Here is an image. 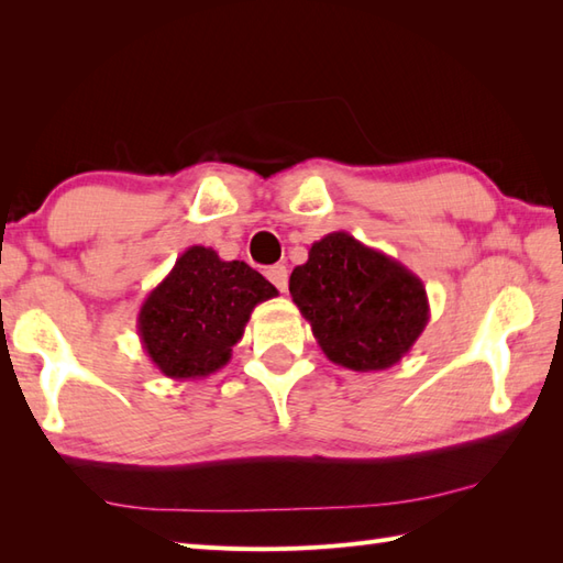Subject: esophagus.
<instances>
[{
    "instance_id": "1",
    "label": "esophagus",
    "mask_w": 563,
    "mask_h": 563,
    "mask_svg": "<svg viewBox=\"0 0 563 563\" xmlns=\"http://www.w3.org/2000/svg\"><path fill=\"white\" fill-rule=\"evenodd\" d=\"M267 279L277 286V289L284 294L286 289H289V269H286L284 265H272L265 269Z\"/></svg>"
}]
</instances>
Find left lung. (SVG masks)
Wrapping results in <instances>:
<instances>
[{
    "label": "left lung",
    "mask_w": 563,
    "mask_h": 563,
    "mask_svg": "<svg viewBox=\"0 0 563 563\" xmlns=\"http://www.w3.org/2000/svg\"><path fill=\"white\" fill-rule=\"evenodd\" d=\"M289 291L324 356L361 373L395 366L431 316L417 274L346 231L310 245Z\"/></svg>",
    "instance_id": "left-lung-1"
}]
</instances>
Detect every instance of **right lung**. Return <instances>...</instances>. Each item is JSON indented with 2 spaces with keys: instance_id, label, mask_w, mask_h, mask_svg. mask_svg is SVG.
Segmentation results:
<instances>
[{
  "instance_id": "obj_1",
  "label": "right lung",
  "mask_w": 563,
  "mask_h": 563,
  "mask_svg": "<svg viewBox=\"0 0 563 563\" xmlns=\"http://www.w3.org/2000/svg\"><path fill=\"white\" fill-rule=\"evenodd\" d=\"M274 296L279 291L245 262L192 245L146 296L136 332L166 378H207L229 364L255 306Z\"/></svg>"
}]
</instances>
